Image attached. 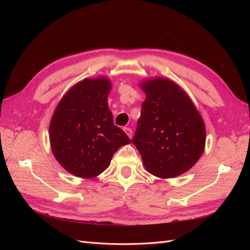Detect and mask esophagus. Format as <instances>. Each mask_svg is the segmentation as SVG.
Wrapping results in <instances>:
<instances>
[{
  "label": "esophagus",
  "instance_id": "esophagus-1",
  "mask_svg": "<svg viewBox=\"0 0 250 250\" xmlns=\"http://www.w3.org/2000/svg\"><path fill=\"white\" fill-rule=\"evenodd\" d=\"M124 131H125V133L128 135V137H129V138L131 139V137H132V130L130 129V128L124 127Z\"/></svg>",
  "mask_w": 250,
  "mask_h": 250
}]
</instances>
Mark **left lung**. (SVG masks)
Listing matches in <instances>:
<instances>
[{"label": "left lung", "mask_w": 250, "mask_h": 250, "mask_svg": "<svg viewBox=\"0 0 250 250\" xmlns=\"http://www.w3.org/2000/svg\"><path fill=\"white\" fill-rule=\"evenodd\" d=\"M146 94L132 143L154 176L181 175L197 163L206 145V126L184 89L166 78L144 81Z\"/></svg>", "instance_id": "1"}]
</instances>
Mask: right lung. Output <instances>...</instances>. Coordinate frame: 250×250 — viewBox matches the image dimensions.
Masks as SVG:
<instances>
[{"instance_id": "right-lung-1", "label": "right lung", "mask_w": 250, "mask_h": 250, "mask_svg": "<svg viewBox=\"0 0 250 250\" xmlns=\"http://www.w3.org/2000/svg\"><path fill=\"white\" fill-rule=\"evenodd\" d=\"M108 78H86L71 87L51 119L49 135L57 162L75 176L93 178L106 169L127 134L113 124Z\"/></svg>"}]
</instances>
